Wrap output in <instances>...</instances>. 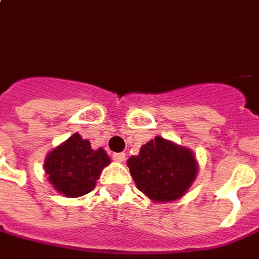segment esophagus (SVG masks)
I'll list each match as a JSON object with an SVG mask.
<instances>
[{"label": "esophagus", "instance_id": "34e87169", "mask_svg": "<svg viewBox=\"0 0 259 259\" xmlns=\"http://www.w3.org/2000/svg\"><path fill=\"white\" fill-rule=\"evenodd\" d=\"M113 160L115 161H119V163H122V161H124V159H126V154L124 153H113Z\"/></svg>", "mask_w": 259, "mask_h": 259}]
</instances>
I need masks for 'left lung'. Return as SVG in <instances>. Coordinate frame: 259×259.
I'll use <instances>...</instances> for the list:
<instances>
[{
  "instance_id": "8db88e82",
  "label": "left lung",
  "mask_w": 259,
  "mask_h": 259,
  "mask_svg": "<svg viewBox=\"0 0 259 259\" xmlns=\"http://www.w3.org/2000/svg\"><path fill=\"white\" fill-rule=\"evenodd\" d=\"M127 166L137 189L154 201L180 198L197 174L193 153L159 136L132 156Z\"/></svg>"
}]
</instances>
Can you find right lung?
I'll list each match as a JSON object with an SVG mask.
<instances>
[{
	"mask_svg": "<svg viewBox=\"0 0 259 259\" xmlns=\"http://www.w3.org/2000/svg\"><path fill=\"white\" fill-rule=\"evenodd\" d=\"M109 163L103 149L92 150L91 143L75 133L49 153L45 173L56 191L66 197H80L92 191L100 171Z\"/></svg>",
	"mask_w": 259,
	"mask_h": 259,
	"instance_id": "add662e5",
	"label": "right lung"
}]
</instances>
